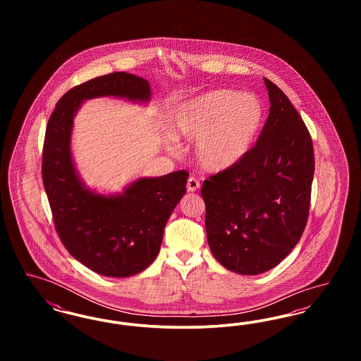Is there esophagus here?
<instances>
[{"label":"esophagus","mask_w":361,"mask_h":361,"mask_svg":"<svg viewBox=\"0 0 361 361\" xmlns=\"http://www.w3.org/2000/svg\"><path fill=\"white\" fill-rule=\"evenodd\" d=\"M199 188H200V183L196 180V177L190 176L188 178V181H187V189H188V192H195V190H197Z\"/></svg>","instance_id":"1"}]
</instances>
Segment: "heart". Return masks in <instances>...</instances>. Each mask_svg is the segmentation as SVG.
Returning <instances> with one entry per match:
<instances>
[{"instance_id":"heart-1","label":"heart","mask_w":361,"mask_h":361,"mask_svg":"<svg viewBox=\"0 0 361 361\" xmlns=\"http://www.w3.org/2000/svg\"><path fill=\"white\" fill-rule=\"evenodd\" d=\"M265 124V105L252 93L214 89L173 108L169 131L195 142L193 155L207 172L234 168L250 153Z\"/></svg>"}]
</instances>
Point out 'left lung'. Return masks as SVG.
I'll use <instances>...</instances> for the list:
<instances>
[{"label":"left lung","mask_w":361,"mask_h":361,"mask_svg":"<svg viewBox=\"0 0 361 361\" xmlns=\"http://www.w3.org/2000/svg\"><path fill=\"white\" fill-rule=\"evenodd\" d=\"M269 115L238 165L203 183L207 240L240 275H259L290 255L307 224L314 177L309 130L283 90L264 78Z\"/></svg>","instance_id":"obj_1"}]
</instances>
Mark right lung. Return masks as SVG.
<instances>
[{"label":"right lung","mask_w":361,"mask_h":361,"mask_svg":"<svg viewBox=\"0 0 361 361\" xmlns=\"http://www.w3.org/2000/svg\"><path fill=\"white\" fill-rule=\"evenodd\" d=\"M102 96L147 103L152 92L145 78L124 71L70 89L47 123L42 177L56 233L70 255L99 275L128 277L157 257L165 224L187 192L189 173L139 178L111 196L86 188L71 158L73 121L81 104Z\"/></svg>","instance_id":"add662e5"}]
</instances>
